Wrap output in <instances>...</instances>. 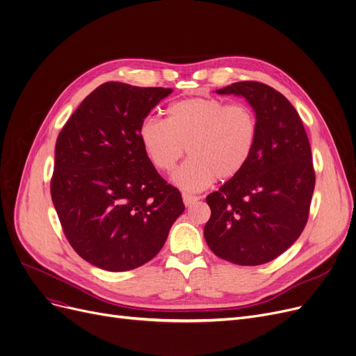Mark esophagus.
<instances>
[{
  "label": "esophagus",
  "mask_w": 356,
  "mask_h": 356,
  "mask_svg": "<svg viewBox=\"0 0 356 356\" xmlns=\"http://www.w3.org/2000/svg\"><path fill=\"white\" fill-rule=\"evenodd\" d=\"M200 197L199 196H193V195H188V193H183V202L186 207H192L195 202H197Z\"/></svg>",
  "instance_id": "esophagus-1"
}]
</instances>
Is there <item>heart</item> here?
Here are the masks:
<instances>
[{"label": "heart", "instance_id": "obj_1", "mask_svg": "<svg viewBox=\"0 0 356 356\" xmlns=\"http://www.w3.org/2000/svg\"><path fill=\"white\" fill-rule=\"evenodd\" d=\"M258 117L251 105L219 98H186L167 108L165 120L147 117L138 137L152 164L172 172L188 145V159L173 180L186 192H200L219 177L238 176L258 141Z\"/></svg>", "mask_w": 356, "mask_h": 356}]
</instances>
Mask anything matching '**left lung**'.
I'll list each match as a JSON object with an SVG mask.
<instances>
[{
    "mask_svg": "<svg viewBox=\"0 0 356 356\" xmlns=\"http://www.w3.org/2000/svg\"><path fill=\"white\" fill-rule=\"evenodd\" d=\"M216 92L244 97L259 133L244 170L208 195L204 239L222 259L261 266L289 250L306 227L316 183L310 143L300 115L274 88L244 81Z\"/></svg>",
    "mask_w": 356,
    "mask_h": 356,
    "instance_id": "left-lung-1",
    "label": "left lung"
}]
</instances>
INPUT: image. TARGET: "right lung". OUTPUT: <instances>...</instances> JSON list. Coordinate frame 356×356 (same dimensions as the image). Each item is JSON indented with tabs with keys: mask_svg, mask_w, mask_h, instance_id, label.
I'll list each match as a JSON object with an SVG mask.
<instances>
[{
	"mask_svg": "<svg viewBox=\"0 0 356 356\" xmlns=\"http://www.w3.org/2000/svg\"><path fill=\"white\" fill-rule=\"evenodd\" d=\"M168 88L106 82L82 101L56 141L51 200L72 248L106 271L154 258L183 213L180 192L157 173L138 137Z\"/></svg>",
	"mask_w": 356,
	"mask_h": 356,
	"instance_id": "obj_1",
	"label": "right lung"
}]
</instances>
